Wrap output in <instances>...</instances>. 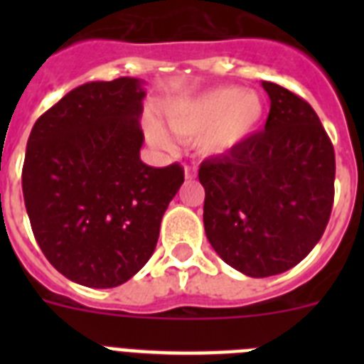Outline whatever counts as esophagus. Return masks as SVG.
Listing matches in <instances>:
<instances>
[{
	"instance_id": "1",
	"label": "esophagus",
	"mask_w": 364,
	"mask_h": 364,
	"mask_svg": "<svg viewBox=\"0 0 364 364\" xmlns=\"http://www.w3.org/2000/svg\"><path fill=\"white\" fill-rule=\"evenodd\" d=\"M184 173H186V178H188V180L195 178V175H197V167H195V166H184Z\"/></svg>"
}]
</instances>
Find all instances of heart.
<instances>
[{
  "label": "heart",
  "instance_id": "b5f03b06",
  "mask_svg": "<svg viewBox=\"0 0 364 364\" xmlns=\"http://www.w3.org/2000/svg\"><path fill=\"white\" fill-rule=\"evenodd\" d=\"M264 114V102L257 92L218 87L200 95L182 96L166 107L173 133L184 140L198 138L204 154H220L252 134ZM147 134L156 146L169 147L171 138L156 120L147 122Z\"/></svg>",
  "mask_w": 364,
  "mask_h": 364
}]
</instances>
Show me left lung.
I'll return each mask as SVG.
<instances>
[{
	"instance_id": "obj_1",
	"label": "left lung",
	"mask_w": 364,
	"mask_h": 364,
	"mask_svg": "<svg viewBox=\"0 0 364 364\" xmlns=\"http://www.w3.org/2000/svg\"><path fill=\"white\" fill-rule=\"evenodd\" d=\"M262 87L264 129L198 169L205 237L226 264L255 279L288 272L314 250L336 180L333 146L311 105L277 83Z\"/></svg>"
}]
</instances>
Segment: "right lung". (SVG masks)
Wrapping results in <instances>:
<instances>
[{
  "label": "right lung",
  "mask_w": 364,
  "mask_h": 364,
  "mask_svg": "<svg viewBox=\"0 0 364 364\" xmlns=\"http://www.w3.org/2000/svg\"><path fill=\"white\" fill-rule=\"evenodd\" d=\"M144 80L89 82L67 92L31 131L21 186L41 252L69 281L114 288L153 255L180 186L178 164L140 160Z\"/></svg>",
  "instance_id": "add662e5"
}]
</instances>
